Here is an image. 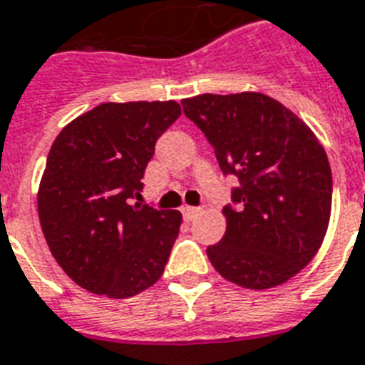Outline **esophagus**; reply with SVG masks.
Here are the masks:
<instances>
[{"label": "esophagus", "mask_w": 365, "mask_h": 365, "mask_svg": "<svg viewBox=\"0 0 365 365\" xmlns=\"http://www.w3.org/2000/svg\"><path fill=\"white\" fill-rule=\"evenodd\" d=\"M202 212H204L202 207H192V205H185V207H182V215H185L188 221H192L194 217H198Z\"/></svg>", "instance_id": "34e87169"}]
</instances>
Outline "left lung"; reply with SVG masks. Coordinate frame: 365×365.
I'll return each mask as SVG.
<instances>
[{"label": "left lung", "mask_w": 365, "mask_h": 365, "mask_svg": "<svg viewBox=\"0 0 365 365\" xmlns=\"http://www.w3.org/2000/svg\"><path fill=\"white\" fill-rule=\"evenodd\" d=\"M182 111L212 144L225 177L240 186L223 207L227 231L207 257L245 289H271L316 256L327 232L333 179L308 125L269 96L202 94Z\"/></svg>", "instance_id": "obj_1"}]
</instances>
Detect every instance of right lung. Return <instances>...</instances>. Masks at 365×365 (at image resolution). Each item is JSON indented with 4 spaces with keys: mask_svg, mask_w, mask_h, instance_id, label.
I'll list each match as a JSON object with an SVG mask.
<instances>
[{
    "mask_svg": "<svg viewBox=\"0 0 365 365\" xmlns=\"http://www.w3.org/2000/svg\"><path fill=\"white\" fill-rule=\"evenodd\" d=\"M179 115L177 101L101 103L51 144L38 215L57 264L82 289L128 298L163 275L182 217L130 200Z\"/></svg>",
    "mask_w": 365,
    "mask_h": 365,
    "instance_id": "add662e5",
    "label": "right lung"
}]
</instances>
